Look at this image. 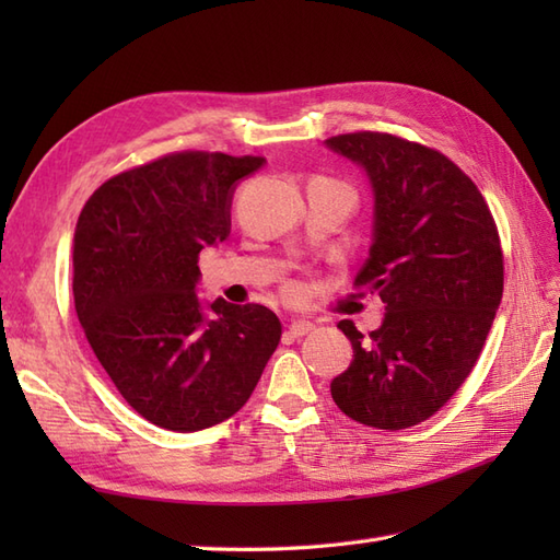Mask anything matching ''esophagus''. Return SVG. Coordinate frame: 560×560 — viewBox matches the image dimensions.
<instances>
[{
	"label": "esophagus",
	"mask_w": 560,
	"mask_h": 560,
	"mask_svg": "<svg viewBox=\"0 0 560 560\" xmlns=\"http://www.w3.org/2000/svg\"><path fill=\"white\" fill-rule=\"evenodd\" d=\"M313 329H315V325L307 323V319H293V323L289 325V335L293 339H299V337H305L307 331H313Z\"/></svg>",
	"instance_id": "esophagus-1"
}]
</instances>
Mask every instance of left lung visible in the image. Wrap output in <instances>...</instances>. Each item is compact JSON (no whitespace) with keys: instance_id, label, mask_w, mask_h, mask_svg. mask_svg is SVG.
Segmentation results:
<instances>
[{"instance_id":"obj_1","label":"left lung","mask_w":560,"mask_h":560,"mask_svg":"<svg viewBox=\"0 0 560 560\" xmlns=\"http://www.w3.org/2000/svg\"><path fill=\"white\" fill-rule=\"evenodd\" d=\"M327 147L371 177L373 245L353 289L385 303L368 337L339 323L353 361L331 380V399L353 421L401 431L443 409L477 365L503 299L501 235L445 153L387 132L337 135Z\"/></svg>"}]
</instances>
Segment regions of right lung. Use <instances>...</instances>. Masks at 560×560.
I'll use <instances>...</instances> for the list:
<instances>
[{
    "label": "right lung",
    "instance_id": "right-lung-1",
    "mask_svg": "<svg viewBox=\"0 0 560 560\" xmlns=\"http://www.w3.org/2000/svg\"><path fill=\"white\" fill-rule=\"evenodd\" d=\"M261 156L175 151L113 175L74 233V307L139 416L175 433L231 419L281 339L269 307L197 301L201 247L231 233V197Z\"/></svg>",
    "mask_w": 560,
    "mask_h": 560
}]
</instances>
